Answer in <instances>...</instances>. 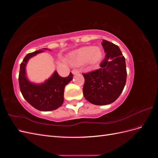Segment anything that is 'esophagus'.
Instances as JSON below:
<instances>
[{"label":"esophagus","mask_w":158,"mask_h":158,"mask_svg":"<svg viewBox=\"0 0 158 158\" xmlns=\"http://www.w3.org/2000/svg\"><path fill=\"white\" fill-rule=\"evenodd\" d=\"M80 73L78 70H73V71H72V73H73V74L75 75V74H77Z\"/></svg>","instance_id":"34e87169"}]
</instances>
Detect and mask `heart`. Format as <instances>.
Listing matches in <instances>:
<instances>
[{
  "instance_id": "heart-1",
  "label": "heart",
  "mask_w": 158,
  "mask_h": 158,
  "mask_svg": "<svg viewBox=\"0 0 158 158\" xmlns=\"http://www.w3.org/2000/svg\"><path fill=\"white\" fill-rule=\"evenodd\" d=\"M102 52L98 47L92 46L84 47L76 51L71 56L72 64L74 66H81L85 62L94 65L101 60Z\"/></svg>"
}]
</instances>
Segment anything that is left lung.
Returning <instances> with one entry per match:
<instances>
[{
  "label": "left lung",
  "instance_id": "obj_1",
  "mask_svg": "<svg viewBox=\"0 0 158 158\" xmlns=\"http://www.w3.org/2000/svg\"><path fill=\"white\" fill-rule=\"evenodd\" d=\"M102 45L106 55L100 69L83 74L84 96L97 106L115 101L122 93L127 80L125 59L119 47L104 40Z\"/></svg>",
  "mask_w": 158,
  "mask_h": 158
}]
</instances>
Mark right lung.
Returning <instances> with one entry per match:
<instances>
[{
  "instance_id": "add662e5",
  "label": "right lung",
  "mask_w": 158,
  "mask_h": 158,
  "mask_svg": "<svg viewBox=\"0 0 158 158\" xmlns=\"http://www.w3.org/2000/svg\"><path fill=\"white\" fill-rule=\"evenodd\" d=\"M44 50L49 49L44 48L25 56L20 64L19 84L23 97L32 107L41 111H49L56 109L63 105L65 85L73 80V75L70 73L67 77L63 78L55 70L44 82L37 84L31 82L27 76V64L31 58L45 52Z\"/></svg>"
}]
</instances>
